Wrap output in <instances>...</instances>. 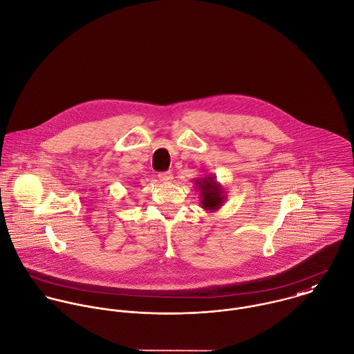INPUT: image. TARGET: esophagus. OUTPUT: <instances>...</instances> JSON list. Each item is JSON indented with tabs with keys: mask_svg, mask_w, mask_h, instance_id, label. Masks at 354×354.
Wrapping results in <instances>:
<instances>
[{
	"mask_svg": "<svg viewBox=\"0 0 354 354\" xmlns=\"http://www.w3.org/2000/svg\"><path fill=\"white\" fill-rule=\"evenodd\" d=\"M158 177H159V180H160L162 183H170V181L173 180V174H171L170 171L159 173V174H158Z\"/></svg>",
	"mask_w": 354,
	"mask_h": 354,
	"instance_id": "1",
	"label": "esophagus"
}]
</instances>
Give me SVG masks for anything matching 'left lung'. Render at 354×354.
I'll use <instances>...</instances> for the list:
<instances>
[{"label":"left lung","mask_w":354,"mask_h":354,"mask_svg":"<svg viewBox=\"0 0 354 354\" xmlns=\"http://www.w3.org/2000/svg\"><path fill=\"white\" fill-rule=\"evenodd\" d=\"M196 189L201 195V206L209 213H214L227 201L224 187L217 181V177L213 174H203L202 177L195 178Z\"/></svg>","instance_id":"8db88e82"}]
</instances>
